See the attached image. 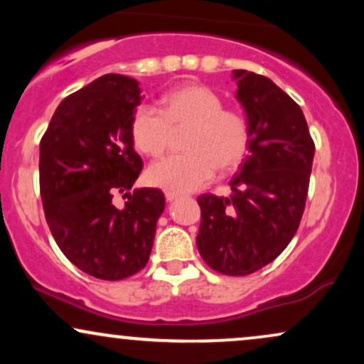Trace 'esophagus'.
Masks as SVG:
<instances>
[{
  "label": "esophagus",
  "instance_id": "esophagus-1",
  "mask_svg": "<svg viewBox=\"0 0 364 364\" xmlns=\"http://www.w3.org/2000/svg\"><path fill=\"white\" fill-rule=\"evenodd\" d=\"M178 198H181V195L174 193V191H166V200H168V202H174V200Z\"/></svg>",
  "mask_w": 364,
  "mask_h": 364
}]
</instances>
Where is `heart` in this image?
Returning a JSON list of instances; mask_svg holds the SVG:
<instances>
[{
  "mask_svg": "<svg viewBox=\"0 0 364 364\" xmlns=\"http://www.w3.org/2000/svg\"><path fill=\"white\" fill-rule=\"evenodd\" d=\"M188 127L185 154L171 156L147 171L150 185L174 193L205 186L219 171L236 168L248 149V123L237 111L223 107V99L208 87H178L161 99V111L140 104L132 116V139L149 157H161L169 147L173 129Z\"/></svg>",
  "mask_w": 364,
  "mask_h": 364,
  "instance_id": "obj_1",
  "label": "heart"
}]
</instances>
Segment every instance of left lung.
Returning a JSON list of instances; mask_svg holds the SVG:
<instances>
[{
	"instance_id": "8db88e82",
	"label": "left lung",
	"mask_w": 364,
	"mask_h": 364,
	"mask_svg": "<svg viewBox=\"0 0 364 364\" xmlns=\"http://www.w3.org/2000/svg\"><path fill=\"white\" fill-rule=\"evenodd\" d=\"M245 109L248 156L229 198L198 196L196 246L210 269L248 275L274 262L298 231L315 156L301 107L270 78L235 70Z\"/></svg>"
}]
</instances>
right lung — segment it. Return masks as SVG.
Masks as SVG:
<instances>
[{
  "label": "right lung",
  "instance_id": "right-lung-1",
  "mask_svg": "<svg viewBox=\"0 0 364 364\" xmlns=\"http://www.w3.org/2000/svg\"><path fill=\"white\" fill-rule=\"evenodd\" d=\"M135 78L109 73L63 99L41 140L46 220L65 257L92 277L121 281L147 265L164 193L135 188L144 162L129 127ZM129 200L114 205V196Z\"/></svg>",
  "mask_w": 364,
  "mask_h": 364
}]
</instances>
